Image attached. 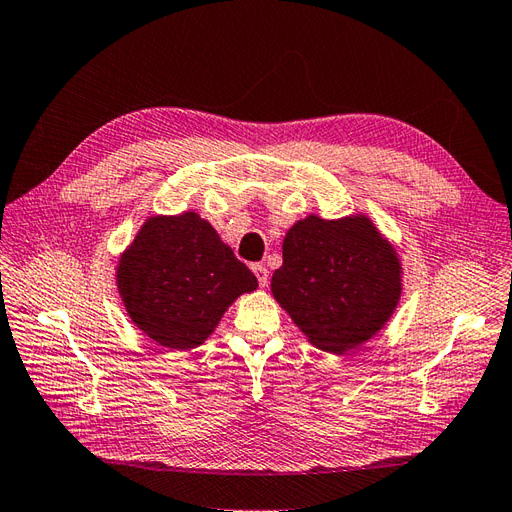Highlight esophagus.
I'll list each match as a JSON object with an SVG mask.
<instances>
[{
	"label": "esophagus",
	"instance_id": "1",
	"mask_svg": "<svg viewBox=\"0 0 512 512\" xmlns=\"http://www.w3.org/2000/svg\"><path fill=\"white\" fill-rule=\"evenodd\" d=\"M252 271H254V275H256L258 284H260V286H267V282H269V271H267V267L260 265V262H256V265H252Z\"/></svg>",
	"mask_w": 512,
	"mask_h": 512
}]
</instances>
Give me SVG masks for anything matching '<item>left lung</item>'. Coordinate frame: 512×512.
Returning <instances> with one entry per match:
<instances>
[{"label":"left lung","instance_id":"left-lung-1","mask_svg":"<svg viewBox=\"0 0 512 512\" xmlns=\"http://www.w3.org/2000/svg\"><path fill=\"white\" fill-rule=\"evenodd\" d=\"M271 290L319 349L344 353L375 336L400 297V265L366 217L310 215L288 230Z\"/></svg>","mask_w":512,"mask_h":512}]
</instances>
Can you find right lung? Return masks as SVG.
<instances>
[{
	"instance_id": "add662e5",
	"label": "right lung",
	"mask_w": 512,
	"mask_h": 512,
	"mask_svg": "<svg viewBox=\"0 0 512 512\" xmlns=\"http://www.w3.org/2000/svg\"><path fill=\"white\" fill-rule=\"evenodd\" d=\"M256 286V275L196 213L150 217L118 267L133 323L176 351L202 344L230 303Z\"/></svg>"
}]
</instances>
